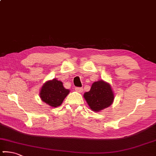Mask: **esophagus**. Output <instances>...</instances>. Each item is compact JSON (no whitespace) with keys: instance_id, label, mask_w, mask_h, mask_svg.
<instances>
[{"instance_id":"1","label":"esophagus","mask_w":156,"mask_h":156,"mask_svg":"<svg viewBox=\"0 0 156 156\" xmlns=\"http://www.w3.org/2000/svg\"><path fill=\"white\" fill-rule=\"evenodd\" d=\"M75 91L79 92V93H82L83 91V89L82 87H76L75 88Z\"/></svg>"}]
</instances>
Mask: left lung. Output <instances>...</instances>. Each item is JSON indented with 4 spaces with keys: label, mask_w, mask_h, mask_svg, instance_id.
I'll list each match as a JSON object with an SVG mask.
<instances>
[{
    "label": "left lung",
    "mask_w": 156,
    "mask_h": 156,
    "mask_svg": "<svg viewBox=\"0 0 156 156\" xmlns=\"http://www.w3.org/2000/svg\"><path fill=\"white\" fill-rule=\"evenodd\" d=\"M90 108L94 112H101L113 103L115 94L109 83L103 80L95 82L89 91L83 94Z\"/></svg>",
    "instance_id": "left-lung-1"
}]
</instances>
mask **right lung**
Here are the masks:
<instances>
[{"label":"right lung","instance_id":"1","mask_svg":"<svg viewBox=\"0 0 156 156\" xmlns=\"http://www.w3.org/2000/svg\"><path fill=\"white\" fill-rule=\"evenodd\" d=\"M69 93V90L63 87L61 81L53 79L45 82L41 88L39 96L42 101L53 108L62 104L64 99Z\"/></svg>","mask_w":156,"mask_h":156}]
</instances>
